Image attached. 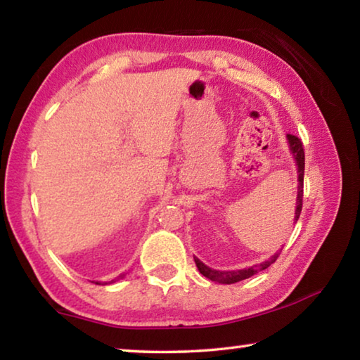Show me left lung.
I'll list each match as a JSON object with an SVG mask.
<instances>
[{
  "instance_id": "8db88e82",
  "label": "left lung",
  "mask_w": 360,
  "mask_h": 360,
  "mask_svg": "<svg viewBox=\"0 0 360 360\" xmlns=\"http://www.w3.org/2000/svg\"><path fill=\"white\" fill-rule=\"evenodd\" d=\"M288 143H289V148L292 155L295 158V163H297V173H298V192H297V208H295V217H294V222L298 221V217H300V212H302V206H303V174H304V150H303V144L300 139L294 135H288ZM279 257V252H276L275 255L270 260L264 262V264L260 265H254V266H249V268H243V270H231V271H221V270H212V268L206 266L202 260L193 257L195 259V264H197V268L202 273L203 276H206L211 281H216V283H222V284H233V283H240L243 279H248L254 275H257L259 271L265 270V268L270 266L273 262H276V259Z\"/></svg>"
}]
</instances>
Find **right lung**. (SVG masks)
<instances>
[{"label":"right lung","instance_id":"right-lung-1","mask_svg":"<svg viewBox=\"0 0 360 360\" xmlns=\"http://www.w3.org/2000/svg\"><path fill=\"white\" fill-rule=\"evenodd\" d=\"M96 284H98V283H96Z\"/></svg>","mask_w":360,"mask_h":360}]
</instances>
